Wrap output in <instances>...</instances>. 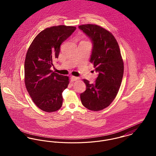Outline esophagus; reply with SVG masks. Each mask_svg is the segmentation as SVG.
I'll use <instances>...</instances> for the list:
<instances>
[{
	"label": "esophagus",
	"instance_id": "1",
	"mask_svg": "<svg viewBox=\"0 0 156 156\" xmlns=\"http://www.w3.org/2000/svg\"><path fill=\"white\" fill-rule=\"evenodd\" d=\"M71 80H73V81H76V80H79V77H75V76H72L71 77Z\"/></svg>",
	"mask_w": 156,
	"mask_h": 156
}]
</instances>
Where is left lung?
<instances>
[{"label": "left lung", "mask_w": 156, "mask_h": 156, "mask_svg": "<svg viewBox=\"0 0 156 156\" xmlns=\"http://www.w3.org/2000/svg\"><path fill=\"white\" fill-rule=\"evenodd\" d=\"M79 28L93 43L90 62L98 76L94 83L83 79L86 90L80 94L82 105L92 111L108 107L115 98L120 88L124 62L119 45L111 32L100 26L82 24Z\"/></svg>", "instance_id": "1"}]
</instances>
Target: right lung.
<instances>
[{
  "label": "right lung",
  "instance_id": "add662e5",
  "mask_svg": "<svg viewBox=\"0 0 156 156\" xmlns=\"http://www.w3.org/2000/svg\"><path fill=\"white\" fill-rule=\"evenodd\" d=\"M76 27L59 25L40 32L30 45L24 61V83L33 102L41 110H59L63 101L62 92L69 84V77L53 72L50 68L58 58L60 45Z\"/></svg>",
  "mask_w": 156,
  "mask_h": 156
}]
</instances>
